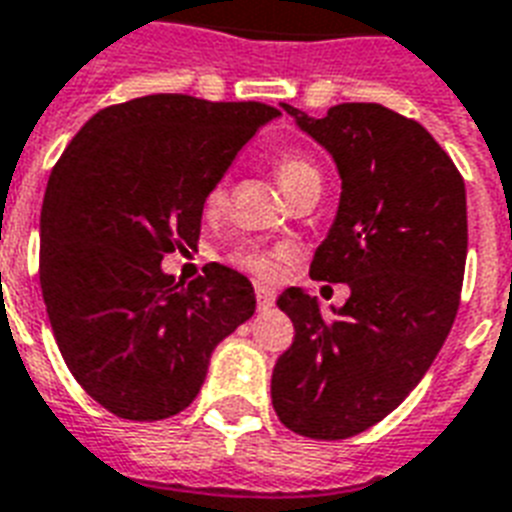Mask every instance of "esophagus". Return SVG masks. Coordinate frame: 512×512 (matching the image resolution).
Masks as SVG:
<instances>
[{
	"label": "esophagus",
	"instance_id": "1",
	"mask_svg": "<svg viewBox=\"0 0 512 512\" xmlns=\"http://www.w3.org/2000/svg\"><path fill=\"white\" fill-rule=\"evenodd\" d=\"M255 295H257V308H260V311H268V308L276 303V292L268 287H257Z\"/></svg>",
	"mask_w": 512,
	"mask_h": 512
}]
</instances>
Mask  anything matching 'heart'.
I'll list each match as a JSON object with an SVG mask.
<instances>
[{
    "instance_id": "obj_1",
    "label": "heart",
    "mask_w": 512,
    "mask_h": 512,
    "mask_svg": "<svg viewBox=\"0 0 512 512\" xmlns=\"http://www.w3.org/2000/svg\"><path fill=\"white\" fill-rule=\"evenodd\" d=\"M273 172L279 177L281 188L289 199H295L297 193L308 191V188H321V170L319 164L313 162L311 156L303 151H281L273 156ZM228 204V185L217 183L207 193V209L209 212H220ZM287 257V249H233L231 260L236 268L252 273L257 279H273L279 273V260Z\"/></svg>"
}]
</instances>
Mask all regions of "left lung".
Here are the masks:
<instances>
[{"instance_id":"left-lung-1","label":"left lung","mask_w":512,"mask_h":512,"mask_svg":"<svg viewBox=\"0 0 512 512\" xmlns=\"http://www.w3.org/2000/svg\"><path fill=\"white\" fill-rule=\"evenodd\" d=\"M281 106L340 170V207L311 276L348 284L350 297L327 319L300 287L281 292L295 340L273 366L271 398L289 430L337 441L388 417L452 329L468 255L465 180L420 122L380 103H340L321 119Z\"/></svg>"}]
</instances>
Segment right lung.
<instances>
[{
  "instance_id": "right-lung-1",
  "label": "right lung",
  "mask_w": 512,
  "mask_h": 512,
  "mask_svg": "<svg viewBox=\"0 0 512 512\" xmlns=\"http://www.w3.org/2000/svg\"><path fill=\"white\" fill-rule=\"evenodd\" d=\"M279 108L146 95L92 116L52 167L39 281L74 380L122 420L183 412L217 342L255 313L247 276L212 263L175 284L170 252L196 247L207 193Z\"/></svg>"
}]
</instances>
